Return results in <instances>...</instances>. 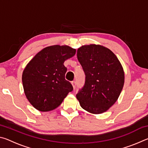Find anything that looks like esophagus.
<instances>
[{
    "label": "esophagus",
    "mask_w": 148,
    "mask_h": 148,
    "mask_svg": "<svg viewBox=\"0 0 148 148\" xmlns=\"http://www.w3.org/2000/svg\"><path fill=\"white\" fill-rule=\"evenodd\" d=\"M71 84L72 85V86H73V88L75 89V87H76V82L75 81H72L71 82Z\"/></svg>",
    "instance_id": "obj_1"
}]
</instances>
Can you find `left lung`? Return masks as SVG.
Returning a JSON list of instances; mask_svg holds the SVG:
<instances>
[{"label":"left lung","instance_id":"8db88e82","mask_svg":"<svg viewBox=\"0 0 148 148\" xmlns=\"http://www.w3.org/2000/svg\"><path fill=\"white\" fill-rule=\"evenodd\" d=\"M77 57L86 79L76 98L86 111L103 113L117 101L123 87L122 65L111 50L101 45L82 46L77 50Z\"/></svg>","mask_w":148,"mask_h":148}]
</instances>
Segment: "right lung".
<instances>
[{
    "label": "right lung",
    "mask_w": 148,
    "mask_h": 148,
    "mask_svg": "<svg viewBox=\"0 0 148 148\" xmlns=\"http://www.w3.org/2000/svg\"><path fill=\"white\" fill-rule=\"evenodd\" d=\"M68 46L46 47L31 59L22 74L25 94L36 110L48 112L63 101L73 87L65 79L67 69L64 62L76 54Z\"/></svg>",
    "instance_id": "right-lung-1"
}]
</instances>
